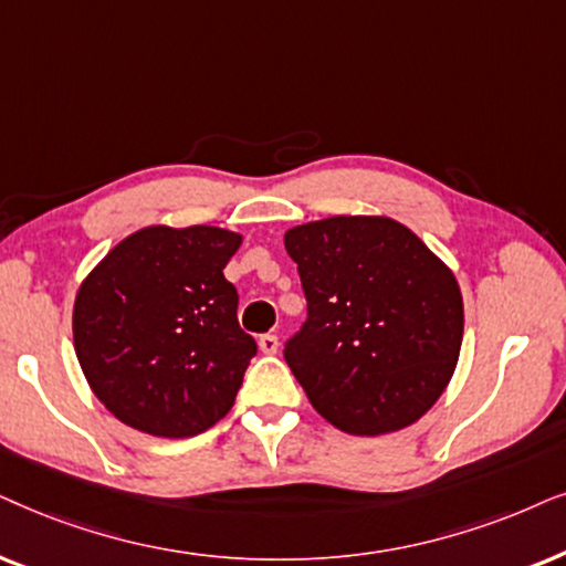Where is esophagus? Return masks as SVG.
I'll return each mask as SVG.
<instances>
[{
	"mask_svg": "<svg viewBox=\"0 0 566 566\" xmlns=\"http://www.w3.org/2000/svg\"><path fill=\"white\" fill-rule=\"evenodd\" d=\"M259 346L263 354H276L279 352V338L274 334H263L259 336Z\"/></svg>",
	"mask_w": 566,
	"mask_h": 566,
	"instance_id": "34e87169",
	"label": "esophagus"
}]
</instances>
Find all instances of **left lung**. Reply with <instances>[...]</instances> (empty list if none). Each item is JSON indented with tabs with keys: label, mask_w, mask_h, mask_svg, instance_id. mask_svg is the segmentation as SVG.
<instances>
[{
	"label": "left lung",
	"mask_w": 566,
	"mask_h": 566,
	"mask_svg": "<svg viewBox=\"0 0 566 566\" xmlns=\"http://www.w3.org/2000/svg\"><path fill=\"white\" fill-rule=\"evenodd\" d=\"M307 318L284 344L321 417L349 434L417 421L453 378L463 297L446 263L388 217H328L284 235Z\"/></svg>",
	"instance_id": "1"
}]
</instances>
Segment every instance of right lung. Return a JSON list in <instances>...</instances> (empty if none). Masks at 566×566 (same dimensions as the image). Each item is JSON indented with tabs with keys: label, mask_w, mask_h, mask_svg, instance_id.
<instances>
[{
	"label": "right lung",
	"mask_w": 566,
	"mask_h": 566,
	"mask_svg": "<svg viewBox=\"0 0 566 566\" xmlns=\"http://www.w3.org/2000/svg\"><path fill=\"white\" fill-rule=\"evenodd\" d=\"M240 235L207 224L145 228L97 263L74 300V352L113 417L193 437L232 409L255 342L224 279Z\"/></svg>",
	"instance_id": "add662e5"
}]
</instances>
